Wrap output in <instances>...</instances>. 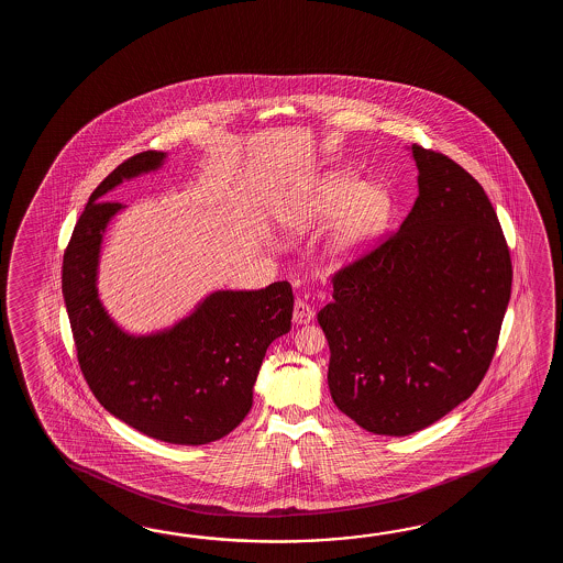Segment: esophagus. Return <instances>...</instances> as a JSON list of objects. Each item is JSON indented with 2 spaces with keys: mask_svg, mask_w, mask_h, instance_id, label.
Listing matches in <instances>:
<instances>
[{
  "mask_svg": "<svg viewBox=\"0 0 563 563\" xmlns=\"http://www.w3.org/2000/svg\"><path fill=\"white\" fill-rule=\"evenodd\" d=\"M313 316H316V311H313L310 303H306L303 299H296V303H294V323H298V325L310 323Z\"/></svg>",
  "mask_w": 563,
  "mask_h": 563,
  "instance_id": "1",
  "label": "esophagus"
}]
</instances>
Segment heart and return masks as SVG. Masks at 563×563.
Here are the masks:
<instances>
[{
    "mask_svg": "<svg viewBox=\"0 0 563 563\" xmlns=\"http://www.w3.org/2000/svg\"><path fill=\"white\" fill-rule=\"evenodd\" d=\"M393 217V199L376 185L346 173H330L282 213L289 233H306L335 221L323 247V264L340 269L356 264L380 240Z\"/></svg>",
    "mask_w": 563,
    "mask_h": 563,
    "instance_id": "heart-1",
    "label": "heart"
}]
</instances>
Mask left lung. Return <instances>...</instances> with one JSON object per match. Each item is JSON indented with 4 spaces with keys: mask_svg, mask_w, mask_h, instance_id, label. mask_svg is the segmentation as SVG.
Listing matches in <instances>:
<instances>
[{
    "mask_svg": "<svg viewBox=\"0 0 563 563\" xmlns=\"http://www.w3.org/2000/svg\"><path fill=\"white\" fill-rule=\"evenodd\" d=\"M419 197L400 229L332 276L318 311L335 407L374 434L443 419L489 371L511 298V255L487 192L412 144Z\"/></svg>",
    "mask_w": 563,
    "mask_h": 563,
    "instance_id": "1",
    "label": "left lung"
}]
</instances>
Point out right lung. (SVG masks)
Masks as SVG:
<instances>
[{
	"label": "right lung",
	"instance_id": "add662e5",
	"mask_svg": "<svg viewBox=\"0 0 563 563\" xmlns=\"http://www.w3.org/2000/svg\"><path fill=\"white\" fill-rule=\"evenodd\" d=\"M165 153L126 158L90 195L64 252L62 294L78 364L98 402L132 429L173 444L223 439L247 417L265 350L291 328L287 282L257 291H216L170 330L131 335L98 299L96 274L110 219L102 201L124 179L163 165Z\"/></svg>",
	"mask_w": 563,
	"mask_h": 563
}]
</instances>
